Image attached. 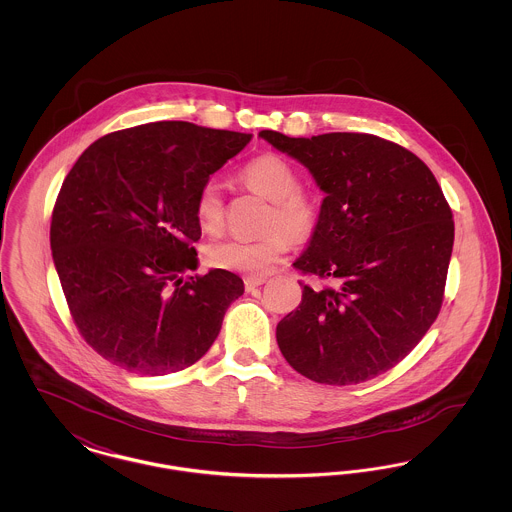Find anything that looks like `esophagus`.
<instances>
[{"instance_id": "esophagus-1", "label": "esophagus", "mask_w": 512, "mask_h": 512, "mask_svg": "<svg viewBox=\"0 0 512 512\" xmlns=\"http://www.w3.org/2000/svg\"><path fill=\"white\" fill-rule=\"evenodd\" d=\"M265 282H267L265 278H253V276H247V278H245V290H247V292H251V290H255V288L263 286Z\"/></svg>"}]
</instances>
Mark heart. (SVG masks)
Segmentation results:
<instances>
[{"label":"heart","mask_w":512,"mask_h":512,"mask_svg":"<svg viewBox=\"0 0 512 512\" xmlns=\"http://www.w3.org/2000/svg\"><path fill=\"white\" fill-rule=\"evenodd\" d=\"M251 192L270 201L265 219L268 234L257 240L226 238L207 247L209 265L261 278L278 267L292 249V236H311L322 219V197L299 186V174L280 155L265 153L251 159L238 174ZM195 220L207 234L224 228L226 207L215 182H205L195 195Z\"/></svg>","instance_id":"heart-1"}]
</instances>
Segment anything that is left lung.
<instances>
[{"instance_id":"left-lung-1","label":"left lung","mask_w":512,"mask_h":512,"mask_svg":"<svg viewBox=\"0 0 512 512\" xmlns=\"http://www.w3.org/2000/svg\"><path fill=\"white\" fill-rule=\"evenodd\" d=\"M268 144L303 163L326 194L311 244L293 263L322 284L276 326L305 378L361 384L401 363L438 318L455 222L436 176L413 151L374 134L330 132Z\"/></svg>"}]
</instances>
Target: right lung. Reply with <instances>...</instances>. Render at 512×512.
Wrapping results in <instances>:
<instances>
[{
    "instance_id": "1",
    "label": "right lung",
    "mask_w": 512,
    "mask_h": 512,
    "mask_svg": "<svg viewBox=\"0 0 512 512\" xmlns=\"http://www.w3.org/2000/svg\"><path fill=\"white\" fill-rule=\"evenodd\" d=\"M251 134L161 121L111 132L67 174L51 215L53 263L86 343L128 372L197 363L244 293L228 270L184 278L201 238L195 195Z\"/></svg>"
}]
</instances>
